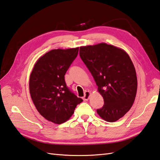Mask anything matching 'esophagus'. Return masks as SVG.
I'll use <instances>...</instances> for the list:
<instances>
[{
	"instance_id": "34e87169",
	"label": "esophagus",
	"mask_w": 160,
	"mask_h": 160,
	"mask_svg": "<svg viewBox=\"0 0 160 160\" xmlns=\"http://www.w3.org/2000/svg\"><path fill=\"white\" fill-rule=\"evenodd\" d=\"M90 96H91V92H90L89 91H86L84 92V95L83 97V99L84 101H87L88 100Z\"/></svg>"
}]
</instances>
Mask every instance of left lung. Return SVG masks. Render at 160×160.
Instances as JSON below:
<instances>
[{
    "mask_svg": "<svg viewBox=\"0 0 160 160\" xmlns=\"http://www.w3.org/2000/svg\"><path fill=\"white\" fill-rule=\"evenodd\" d=\"M80 56L104 99L97 113L109 122L118 120L129 111L137 94L136 71L129 55L120 48L100 43L81 47Z\"/></svg>",
    "mask_w": 160,
    "mask_h": 160,
    "instance_id": "8db88e82",
    "label": "left lung"
}]
</instances>
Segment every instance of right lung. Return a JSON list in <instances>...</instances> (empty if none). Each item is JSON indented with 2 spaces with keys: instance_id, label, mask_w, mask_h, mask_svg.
<instances>
[{
  "instance_id": "obj_1",
  "label": "right lung",
  "mask_w": 160,
  "mask_h": 160,
  "mask_svg": "<svg viewBox=\"0 0 160 160\" xmlns=\"http://www.w3.org/2000/svg\"><path fill=\"white\" fill-rule=\"evenodd\" d=\"M79 48L54 49L40 57L30 77V96L45 119L60 124L69 119L82 102L67 87L65 75Z\"/></svg>"
}]
</instances>
